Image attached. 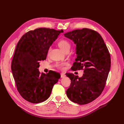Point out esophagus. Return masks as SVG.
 <instances>
[{"instance_id": "obj_1", "label": "esophagus", "mask_w": 124, "mask_h": 124, "mask_svg": "<svg viewBox=\"0 0 124 124\" xmlns=\"http://www.w3.org/2000/svg\"><path fill=\"white\" fill-rule=\"evenodd\" d=\"M65 77H66V75H65V73H61V78H65Z\"/></svg>"}]
</instances>
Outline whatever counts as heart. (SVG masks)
Returning a JSON list of instances; mask_svg holds the SVG:
<instances>
[{
  "mask_svg": "<svg viewBox=\"0 0 124 124\" xmlns=\"http://www.w3.org/2000/svg\"><path fill=\"white\" fill-rule=\"evenodd\" d=\"M58 46L62 51L65 52L66 50L70 49L71 44H70V43L67 40L62 39L60 40L58 42ZM50 50H51V48H48V53H50ZM67 65V62H61V63H58L57 65V67L59 69L61 70H64L65 69V66Z\"/></svg>",
  "mask_w": 124,
  "mask_h": 124,
  "instance_id": "obj_1",
  "label": "heart"
}]
</instances>
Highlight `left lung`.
Listing matches in <instances>:
<instances>
[{"label":"left lung","mask_w":124,"mask_h":124,"mask_svg":"<svg viewBox=\"0 0 124 124\" xmlns=\"http://www.w3.org/2000/svg\"><path fill=\"white\" fill-rule=\"evenodd\" d=\"M77 45V57L71 69L83 70L81 78L66 73L71 80L68 98L78 104L92 102L102 93L111 67L110 54L99 33L93 29H76L64 34Z\"/></svg>","instance_id":"1"}]
</instances>
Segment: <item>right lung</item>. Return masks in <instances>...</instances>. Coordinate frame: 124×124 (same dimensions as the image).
I'll list each match as a JSON object with an SVG mask.
<instances>
[{
	"label": "right lung",
	"mask_w": 124,
	"mask_h": 124,
	"mask_svg": "<svg viewBox=\"0 0 124 124\" xmlns=\"http://www.w3.org/2000/svg\"><path fill=\"white\" fill-rule=\"evenodd\" d=\"M63 30L39 28L30 31L18 41L11 62L17 89L29 102L38 103L48 98L61 78L55 71L40 73L39 62L46 59L48 50Z\"/></svg>",
	"instance_id": "obj_1"
}]
</instances>
